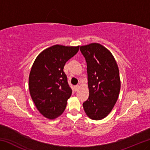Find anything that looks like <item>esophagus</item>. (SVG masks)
<instances>
[{"instance_id": "1", "label": "esophagus", "mask_w": 150, "mask_h": 150, "mask_svg": "<svg viewBox=\"0 0 150 150\" xmlns=\"http://www.w3.org/2000/svg\"><path fill=\"white\" fill-rule=\"evenodd\" d=\"M79 85H76V86H75V91H77V89L79 88Z\"/></svg>"}]
</instances>
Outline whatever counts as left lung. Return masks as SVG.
I'll return each instance as SVG.
<instances>
[{"instance_id": "1", "label": "left lung", "mask_w": 150, "mask_h": 150, "mask_svg": "<svg viewBox=\"0 0 150 150\" xmlns=\"http://www.w3.org/2000/svg\"><path fill=\"white\" fill-rule=\"evenodd\" d=\"M80 51L87 62L89 88L83 108L90 118L101 120L110 112L118 100L120 90L118 67L111 53L99 44L83 45Z\"/></svg>"}]
</instances>
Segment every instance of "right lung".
<instances>
[{
    "label": "right lung",
    "instance_id": "add662e5",
    "mask_svg": "<svg viewBox=\"0 0 150 150\" xmlns=\"http://www.w3.org/2000/svg\"><path fill=\"white\" fill-rule=\"evenodd\" d=\"M79 49V46L53 45L40 53L33 63L29 76L30 95L45 118L54 119L65 110L72 89L63 67Z\"/></svg>",
    "mask_w": 150,
    "mask_h": 150
}]
</instances>
